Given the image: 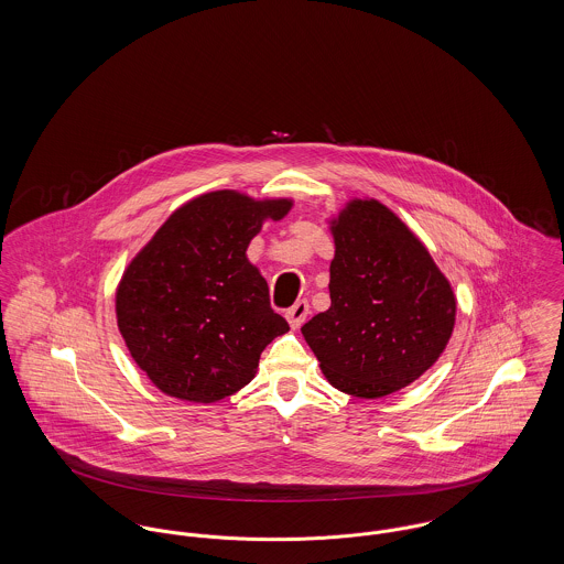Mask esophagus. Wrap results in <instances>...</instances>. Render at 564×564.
Instances as JSON below:
<instances>
[{"instance_id": "obj_1", "label": "esophagus", "mask_w": 564, "mask_h": 564, "mask_svg": "<svg viewBox=\"0 0 564 564\" xmlns=\"http://www.w3.org/2000/svg\"><path fill=\"white\" fill-rule=\"evenodd\" d=\"M308 302L306 300H299L292 308H288V313H285V317H288V322L294 326V328H299L302 326L304 322H306V317H308Z\"/></svg>"}]
</instances>
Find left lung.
I'll return each instance as SVG.
<instances>
[{"label": "left lung", "mask_w": 564, "mask_h": 564, "mask_svg": "<svg viewBox=\"0 0 564 564\" xmlns=\"http://www.w3.org/2000/svg\"><path fill=\"white\" fill-rule=\"evenodd\" d=\"M332 232L330 308L302 334L336 390L388 397L443 354L454 292L426 247L377 199L351 202Z\"/></svg>", "instance_id": "8db88e82"}]
</instances>
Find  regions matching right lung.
Listing matches in <instances>:
<instances>
[{"label": "right lung", "mask_w": 564, "mask_h": 564, "mask_svg": "<svg viewBox=\"0 0 564 564\" xmlns=\"http://www.w3.org/2000/svg\"><path fill=\"white\" fill-rule=\"evenodd\" d=\"M290 199L213 192L178 208L128 265L117 324L135 365L170 397L217 402L245 388L265 345L290 330L247 260L265 217Z\"/></svg>", "instance_id": "obj_1"}]
</instances>
